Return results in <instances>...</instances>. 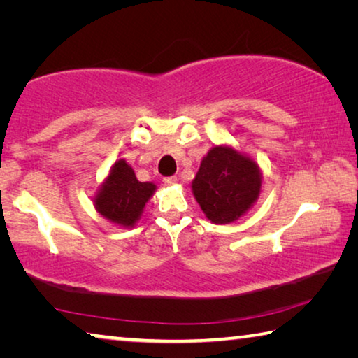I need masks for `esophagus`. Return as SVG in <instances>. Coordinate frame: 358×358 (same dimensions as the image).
<instances>
[{
	"mask_svg": "<svg viewBox=\"0 0 358 358\" xmlns=\"http://www.w3.org/2000/svg\"><path fill=\"white\" fill-rule=\"evenodd\" d=\"M177 181H178V178H177V177H166V178H164V183H166L167 186H173V185H177Z\"/></svg>",
	"mask_w": 358,
	"mask_h": 358,
	"instance_id": "esophagus-1",
	"label": "esophagus"
}]
</instances>
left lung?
<instances>
[{"mask_svg": "<svg viewBox=\"0 0 358 358\" xmlns=\"http://www.w3.org/2000/svg\"><path fill=\"white\" fill-rule=\"evenodd\" d=\"M259 191L256 162L227 147L210 150L192 181L196 201L215 224L238 220L256 202Z\"/></svg>", "mask_w": 358, "mask_h": 358, "instance_id": "left-lung-1", "label": "left lung"}]
</instances>
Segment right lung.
<instances>
[{
  "mask_svg": "<svg viewBox=\"0 0 358 358\" xmlns=\"http://www.w3.org/2000/svg\"><path fill=\"white\" fill-rule=\"evenodd\" d=\"M155 189L153 183L138 181L134 171L120 159L115 162L107 181L94 199L96 208L108 221L129 227L141 216Z\"/></svg>",
  "mask_w": 358,
  "mask_h": 358,
  "instance_id": "obj_1",
  "label": "right lung"
}]
</instances>
